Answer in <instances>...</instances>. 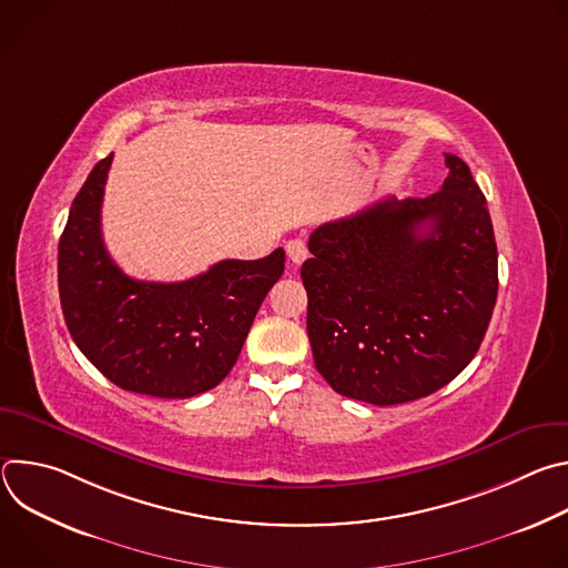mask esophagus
Listing matches in <instances>:
<instances>
[{"label":"esophagus","mask_w":568,"mask_h":568,"mask_svg":"<svg viewBox=\"0 0 568 568\" xmlns=\"http://www.w3.org/2000/svg\"><path fill=\"white\" fill-rule=\"evenodd\" d=\"M285 252H287V258L292 261V265H301L307 258V247H305V242L301 237L287 240L285 242Z\"/></svg>","instance_id":"34e87169"}]
</instances>
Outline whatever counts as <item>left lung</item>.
<instances>
[{"mask_svg": "<svg viewBox=\"0 0 568 568\" xmlns=\"http://www.w3.org/2000/svg\"><path fill=\"white\" fill-rule=\"evenodd\" d=\"M427 197L379 200L321 224L301 278L314 366L377 407L449 384L476 355L497 303V242L469 166L445 154Z\"/></svg>", "mask_w": 568, "mask_h": 568, "instance_id": "obj_1", "label": "left lung"}]
</instances>
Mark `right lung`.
Masks as SVG:
<instances>
[{"instance_id": "obj_1", "label": "right lung", "mask_w": 568, "mask_h": 568, "mask_svg": "<svg viewBox=\"0 0 568 568\" xmlns=\"http://www.w3.org/2000/svg\"><path fill=\"white\" fill-rule=\"evenodd\" d=\"M112 156L78 191L58 245V290L67 328L116 386L184 399L233 368L267 292L285 270L278 247L258 261H220L180 283L136 281L110 258L101 204Z\"/></svg>"}]
</instances>
